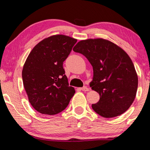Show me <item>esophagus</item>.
Listing matches in <instances>:
<instances>
[{
  "label": "esophagus",
  "instance_id": "obj_1",
  "mask_svg": "<svg viewBox=\"0 0 150 150\" xmlns=\"http://www.w3.org/2000/svg\"><path fill=\"white\" fill-rule=\"evenodd\" d=\"M80 89L81 90H82L83 91H89V88L86 87V86H83V88H81Z\"/></svg>",
  "mask_w": 150,
  "mask_h": 150
}]
</instances>
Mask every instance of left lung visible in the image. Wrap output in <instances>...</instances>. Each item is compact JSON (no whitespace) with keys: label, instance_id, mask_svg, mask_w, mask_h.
I'll return each instance as SVG.
<instances>
[{"label":"left lung","instance_id":"1","mask_svg":"<svg viewBox=\"0 0 150 150\" xmlns=\"http://www.w3.org/2000/svg\"><path fill=\"white\" fill-rule=\"evenodd\" d=\"M73 51L82 54L93 67L90 87L100 99L92 109L100 116L112 118L126 112L134 101L138 78L132 60L116 44L102 38L78 42Z\"/></svg>","mask_w":150,"mask_h":150}]
</instances>
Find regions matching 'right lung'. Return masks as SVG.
Segmentation results:
<instances>
[{"mask_svg":"<svg viewBox=\"0 0 150 150\" xmlns=\"http://www.w3.org/2000/svg\"><path fill=\"white\" fill-rule=\"evenodd\" d=\"M76 42L64 35L50 36L33 47L23 64L22 80L28 100L41 114L59 113L74 95L62 64Z\"/></svg>","mask_w":150,"mask_h":150,"instance_id":"obj_1","label":"right lung"}]
</instances>
